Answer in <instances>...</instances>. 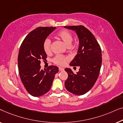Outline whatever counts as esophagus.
<instances>
[{
	"label": "esophagus",
	"mask_w": 123,
	"mask_h": 123,
	"mask_svg": "<svg viewBox=\"0 0 123 123\" xmlns=\"http://www.w3.org/2000/svg\"><path fill=\"white\" fill-rule=\"evenodd\" d=\"M59 71H63V70H64V69L63 68H62V67H59Z\"/></svg>",
	"instance_id": "1"
}]
</instances>
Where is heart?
I'll use <instances>...</instances> for the list:
<instances>
[{"mask_svg": "<svg viewBox=\"0 0 123 123\" xmlns=\"http://www.w3.org/2000/svg\"><path fill=\"white\" fill-rule=\"evenodd\" d=\"M56 36L61 39L67 45L69 46V48L71 47V43L73 40V36L69 31L67 30H62L59 31L56 34ZM43 50L46 54H49L51 52V43L49 39L47 38L43 41ZM68 60L67 57L61 55H57L54 57L52 61L55 64L58 65H64L65 62Z\"/></svg>", "mask_w": 123, "mask_h": 123, "instance_id": "1", "label": "heart"}]
</instances>
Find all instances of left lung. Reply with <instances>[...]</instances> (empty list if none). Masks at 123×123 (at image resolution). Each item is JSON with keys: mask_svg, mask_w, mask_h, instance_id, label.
Returning <instances> with one entry per match:
<instances>
[{"mask_svg": "<svg viewBox=\"0 0 123 123\" xmlns=\"http://www.w3.org/2000/svg\"><path fill=\"white\" fill-rule=\"evenodd\" d=\"M64 27L75 31L80 40L78 54L70 63L71 66H79L80 69L74 74L70 68L65 69L68 74L65 87L72 93L82 95L92 88L98 78L102 63L101 49L94 35L85 26Z\"/></svg>", "mask_w": 123, "mask_h": 123, "instance_id": "obj_1", "label": "left lung"}]
</instances>
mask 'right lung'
<instances>
[{
	"label": "right lung",
	"instance_id": "add662e5",
	"mask_svg": "<svg viewBox=\"0 0 123 123\" xmlns=\"http://www.w3.org/2000/svg\"><path fill=\"white\" fill-rule=\"evenodd\" d=\"M55 27H38L27 35L20 46L18 56V72L25 88L30 95L38 97L51 88L57 67L50 65L46 69L41 68V60H46L43 43Z\"/></svg>",
	"mask_w": 123,
	"mask_h": 123
}]
</instances>
